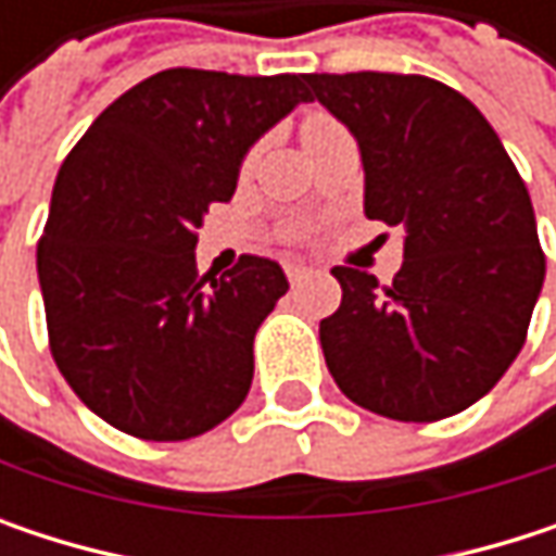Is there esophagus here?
<instances>
[{
    "label": "esophagus",
    "instance_id": "esophagus-1",
    "mask_svg": "<svg viewBox=\"0 0 556 556\" xmlns=\"http://www.w3.org/2000/svg\"><path fill=\"white\" fill-rule=\"evenodd\" d=\"M308 274V267H302V264H286V279H289V286H299L302 279Z\"/></svg>",
    "mask_w": 556,
    "mask_h": 556
}]
</instances>
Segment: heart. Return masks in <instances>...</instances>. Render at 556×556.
Masks as SVG:
<instances>
[{"label": "heart", "mask_w": 556, "mask_h": 556, "mask_svg": "<svg viewBox=\"0 0 556 556\" xmlns=\"http://www.w3.org/2000/svg\"><path fill=\"white\" fill-rule=\"evenodd\" d=\"M338 131H344L331 115H321V112H315V115H308L305 122H302V141H305V151L312 148V144H318L321 138H331V135H338ZM299 231H289V238H295Z\"/></svg>", "instance_id": "heart-1"}]
</instances>
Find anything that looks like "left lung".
I'll return each instance as SVG.
<instances>
[{
	"mask_svg": "<svg viewBox=\"0 0 556 556\" xmlns=\"http://www.w3.org/2000/svg\"><path fill=\"white\" fill-rule=\"evenodd\" d=\"M312 99L351 128L364 212L405 228L383 286L334 267L341 305L321 318L338 389L395 421H441L502 380L544 282L531 195L483 112L418 73H308Z\"/></svg>",
	"mask_w": 556,
	"mask_h": 556,
	"instance_id": "1",
	"label": "left lung"
}]
</instances>
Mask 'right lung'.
<instances>
[{"instance_id": "right-lung-1", "label": "right lung", "mask_w": 556, "mask_h": 556, "mask_svg": "<svg viewBox=\"0 0 556 556\" xmlns=\"http://www.w3.org/2000/svg\"><path fill=\"white\" fill-rule=\"evenodd\" d=\"M305 76L161 70L66 154L38 241L48 341L63 380L112 428L186 441L244 402L254 334L289 282L251 254L199 277L195 231L235 195L251 144L312 99Z\"/></svg>"}]
</instances>
